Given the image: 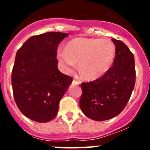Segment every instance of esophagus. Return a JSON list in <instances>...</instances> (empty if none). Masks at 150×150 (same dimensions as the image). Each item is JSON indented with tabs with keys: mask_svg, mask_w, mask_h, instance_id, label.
<instances>
[{
	"mask_svg": "<svg viewBox=\"0 0 150 150\" xmlns=\"http://www.w3.org/2000/svg\"><path fill=\"white\" fill-rule=\"evenodd\" d=\"M73 84L77 86V85L79 84V82L77 81V80H76V79H74V80H73Z\"/></svg>",
	"mask_w": 150,
	"mask_h": 150,
	"instance_id": "1",
	"label": "esophagus"
}]
</instances>
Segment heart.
<instances>
[{"label": "heart", "mask_w": 150, "mask_h": 150, "mask_svg": "<svg viewBox=\"0 0 150 150\" xmlns=\"http://www.w3.org/2000/svg\"><path fill=\"white\" fill-rule=\"evenodd\" d=\"M115 55L116 47L110 40L78 38L69 41L65 49H58L56 58L64 73L72 74L78 62L83 77L95 80L109 71Z\"/></svg>", "instance_id": "b5f03b06"}]
</instances>
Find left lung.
I'll use <instances>...</instances> for the list:
<instances>
[{"mask_svg": "<svg viewBox=\"0 0 150 150\" xmlns=\"http://www.w3.org/2000/svg\"><path fill=\"white\" fill-rule=\"evenodd\" d=\"M116 46L113 65L99 79L82 83L79 107L95 121H104L118 116L124 110L135 85L134 57L123 42L112 38Z\"/></svg>", "mask_w": 150, "mask_h": 150, "instance_id": "left-lung-1", "label": "left lung"}]
</instances>
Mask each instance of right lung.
<instances>
[{
	"mask_svg": "<svg viewBox=\"0 0 150 150\" xmlns=\"http://www.w3.org/2000/svg\"><path fill=\"white\" fill-rule=\"evenodd\" d=\"M68 34L48 32L33 36L16 55L12 87L17 107L26 117L48 122L56 116L59 101L72 83L58 69L56 52Z\"/></svg>",
	"mask_w": 150,
	"mask_h": 150,
	"instance_id": "right-lung-1",
	"label": "right lung"
}]
</instances>
